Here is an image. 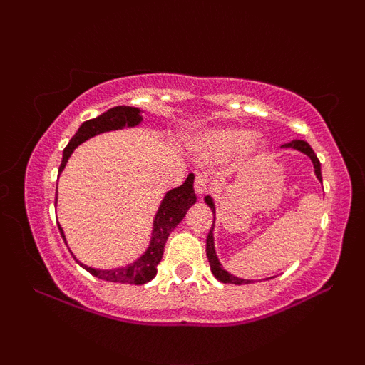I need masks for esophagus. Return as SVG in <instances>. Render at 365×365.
I'll return each instance as SVG.
<instances>
[{
    "label": "esophagus",
    "instance_id": "obj_1",
    "mask_svg": "<svg viewBox=\"0 0 365 365\" xmlns=\"http://www.w3.org/2000/svg\"><path fill=\"white\" fill-rule=\"evenodd\" d=\"M211 187V180L206 173H197V177L194 180V188L197 192V195H204Z\"/></svg>",
    "mask_w": 365,
    "mask_h": 365
}]
</instances>
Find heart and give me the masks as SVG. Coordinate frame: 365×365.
I'll return each mask as SVG.
<instances>
[{
    "mask_svg": "<svg viewBox=\"0 0 365 365\" xmlns=\"http://www.w3.org/2000/svg\"><path fill=\"white\" fill-rule=\"evenodd\" d=\"M262 148V140L259 137H252L249 130L244 128H223L216 130L206 140V149L212 156L228 158L240 153L242 149L257 150Z\"/></svg>",
    "mask_w": 365,
    "mask_h": 365,
    "instance_id": "heart-1",
    "label": "heart"
}]
</instances>
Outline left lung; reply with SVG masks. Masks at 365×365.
Wrapping results in <instances>:
<instances>
[{
  "label": "left lung",
  "mask_w": 365,
  "mask_h": 365,
  "mask_svg": "<svg viewBox=\"0 0 365 365\" xmlns=\"http://www.w3.org/2000/svg\"><path fill=\"white\" fill-rule=\"evenodd\" d=\"M284 148H292V149L300 150V153L307 154V156L312 159V163H314V170H316L317 178H319L321 182H322V177H321V163H319V159H317L316 154H314L312 148H311V145L307 144V142H305V140H292L290 144H284ZM204 200H206L207 206L212 209V212H215V204H212V199H211V197L207 195L206 199H204ZM212 223H215V221H212ZM212 226H215V225H212ZM212 226H211V230H209L207 238H206V254H207L209 266H211L212 274H215V276H216V279H220L221 283H233V284H245V283H250L249 279L237 278V276L230 274L228 271H225L223 267H221V264H220V261H217L216 252H215V238H212V230H215V228H212Z\"/></svg>",
  "instance_id": "left-lung-1"
}]
</instances>
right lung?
Instances as JSON below:
<instances>
[{
	"label": "right lung",
	"mask_w": 365,
	"mask_h": 365,
	"mask_svg": "<svg viewBox=\"0 0 365 365\" xmlns=\"http://www.w3.org/2000/svg\"><path fill=\"white\" fill-rule=\"evenodd\" d=\"M142 116L139 108L132 106H115L111 110H108L103 115H99L98 118H92L83 121L81 128L77 130V133L72 137V140L68 142L65 150H63V159L60 165V171L65 168L66 161H68L70 154L73 153V149L78 144H82L83 140L91 139V137L98 135V133L110 132V130H118L123 127H133V125L140 123ZM197 197L194 194V175H188L185 183L180 185L173 190H170L163 199L161 206L158 209V215L154 217V230H153V238H150L149 249L145 250V254L142 255L139 261L130 264L127 267H121V269H94V267H86L92 276L99 279H106V282L113 283H130V284H144L150 282L158 273V264L163 259V250H165V244L168 240L170 233L173 232V228L180 221L183 220V216L187 215L188 207L194 206ZM60 228V226H58ZM60 233L63 235V230L60 228ZM82 266V264H81Z\"/></svg>",
	"instance_id": "add662e5"
}]
</instances>
